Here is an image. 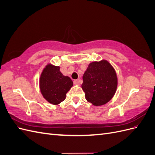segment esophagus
I'll list each match as a JSON object with an SVG mask.
<instances>
[{"label":"esophagus","instance_id":"esophagus-1","mask_svg":"<svg viewBox=\"0 0 155 155\" xmlns=\"http://www.w3.org/2000/svg\"><path fill=\"white\" fill-rule=\"evenodd\" d=\"M74 85H79V81L78 80H77V79H76V80L74 81Z\"/></svg>","mask_w":155,"mask_h":155}]
</instances>
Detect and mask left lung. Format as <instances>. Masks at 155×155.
Returning a JSON list of instances; mask_svg holds the SVG:
<instances>
[{"label":"left lung","mask_w":155,"mask_h":155,"mask_svg":"<svg viewBox=\"0 0 155 155\" xmlns=\"http://www.w3.org/2000/svg\"><path fill=\"white\" fill-rule=\"evenodd\" d=\"M81 88L86 100L94 106L109 102L114 96L118 86L114 68L106 60L88 64L83 76Z\"/></svg>","instance_id":"8db88e82"}]
</instances>
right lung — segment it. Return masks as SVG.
Returning <instances> with one entry per match:
<instances>
[{
	"label": "right lung",
	"mask_w": 155,
	"mask_h": 155,
	"mask_svg": "<svg viewBox=\"0 0 155 155\" xmlns=\"http://www.w3.org/2000/svg\"><path fill=\"white\" fill-rule=\"evenodd\" d=\"M39 86L45 99L51 104L58 105L65 100L73 81L68 76H63L59 67L48 64L41 74Z\"/></svg>",
	"instance_id": "obj_1"
}]
</instances>
